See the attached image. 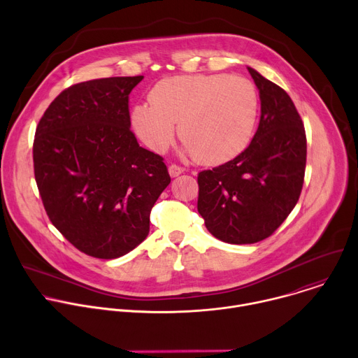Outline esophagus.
I'll return each instance as SVG.
<instances>
[{"label": "esophagus", "mask_w": 358, "mask_h": 358, "mask_svg": "<svg viewBox=\"0 0 358 358\" xmlns=\"http://www.w3.org/2000/svg\"><path fill=\"white\" fill-rule=\"evenodd\" d=\"M169 173H170L171 177H178L180 174L184 173V169L180 167V166H177V164H171V166L169 167Z\"/></svg>", "instance_id": "obj_1"}]
</instances>
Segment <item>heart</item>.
Returning a JSON list of instances; mask_svg holds the SVG:
<instances>
[{
    "label": "heart",
    "mask_w": 358,
    "mask_h": 358,
    "mask_svg": "<svg viewBox=\"0 0 358 358\" xmlns=\"http://www.w3.org/2000/svg\"><path fill=\"white\" fill-rule=\"evenodd\" d=\"M150 105L131 112L140 140L155 152L171 144L178 123L184 150L203 166L224 164L246 148L258 120L259 96L242 76L181 75L157 82Z\"/></svg>",
    "instance_id": "obj_1"
}]
</instances>
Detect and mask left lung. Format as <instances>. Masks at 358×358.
Listing matches in <instances>:
<instances>
[{
  "instance_id": "obj_1",
  "label": "left lung",
  "mask_w": 358,
  "mask_h": 358,
  "mask_svg": "<svg viewBox=\"0 0 358 358\" xmlns=\"http://www.w3.org/2000/svg\"><path fill=\"white\" fill-rule=\"evenodd\" d=\"M259 89L261 120L250 144L234 160L198 174L199 215L227 243L271 236L299 201L306 170V133L290 96L248 68Z\"/></svg>"
}]
</instances>
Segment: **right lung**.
Returning <instances> with one entry per match:
<instances>
[{"label":"right lung","instance_id":"right-lung-1","mask_svg":"<svg viewBox=\"0 0 358 358\" xmlns=\"http://www.w3.org/2000/svg\"><path fill=\"white\" fill-rule=\"evenodd\" d=\"M143 76L72 85L38 123L34 173L54 227L80 252L116 259L148 235L150 213L170 184L163 157L130 130L129 94Z\"/></svg>","mask_w":358,"mask_h":358}]
</instances>
